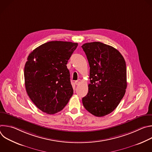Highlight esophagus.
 <instances>
[{
	"mask_svg": "<svg viewBox=\"0 0 152 152\" xmlns=\"http://www.w3.org/2000/svg\"><path fill=\"white\" fill-rule=\"evenodd\" d=\"M81 82V80L80 79H78V80H76L75 81V84L76 85H79V83Z\"/></svg>",
	"mask_w": 152,
	"mask_h": 152,
	"instance_id": "34e87169",
	"label": "esophagus"
}]
</instances>
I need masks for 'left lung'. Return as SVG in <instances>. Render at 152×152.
Returning a JSON list of instances; mask_svg holds the SVG:
<instances>
[{
	"label": "left lung",
	"mask_w": 152,
	"mask_h": 152,
	"mask_svg": "<svg viewBox=\"0 0 152 152\" xmlns=\"http://www.w3.org/2000/svg\"><path fill=\"white\" fill-rule=\"evenodd\" d=\"M82 48L90 67L88 93L82 103L91 114L103 117L115 109L125 94L126 62L118 50L100 42L85 43Z\"/></svg>",
	"instance_id": "obj_1"
}]
</instances>
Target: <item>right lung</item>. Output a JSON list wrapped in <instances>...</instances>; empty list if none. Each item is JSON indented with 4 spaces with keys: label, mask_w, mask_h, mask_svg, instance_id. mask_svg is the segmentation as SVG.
Here are the masks:
<instances>
[{
    "label": "right lung",
    "mask_w": 152,
    "mask_h": 152,
    "mask_svg": "<svg viewBox=\"0 0 152 152\" xmlns=\"http://www.w3.org/2000/svg\"><path fill=\"white\" fill-rule=\"evenodd\" d=\"M77 43L53 41L34 49L28 56L24 76L26 92L39 110L48 114L61 111L73 94L69 59Z\"/></svg>",
    "instance_id": "1"
}]
</instances>
